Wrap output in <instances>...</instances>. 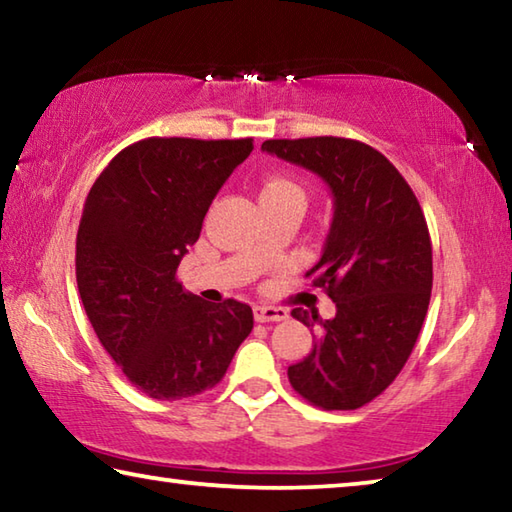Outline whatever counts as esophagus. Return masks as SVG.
Instances as JSON below:
<instances>
[{"instance_id":"obj_1","label":"esophagus","mask_w":512,"mask_h":512,"mask_svg":"<svg viewBox=\"0 0 512 512\" xmlns=\"http://www.w3.org/2000/svg\"><path fill=\"white\" fill-rule=\"evenodd\" d=\"M255 320L257 323H280V320H287L289 318V311L282 309V307H264V305H257L253 309Z\"/></svg>"}]
</instances>
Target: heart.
Listing matches in <instances>:
<instances>
[{
  "label": "heart",
  "mask_w": 512,
  "mask_h": 512,
  "mask_svg": "<svg viewBox=\"0 0 512 512\" xmlns=\"http://www.w3.org/2000/svg\"><path fill=\"white\" fill-rule=\"evenodd\" d=\"M259 203L268 205H300L305 207V189L296 180L284 176V173H271L264 178L262 192H259Z\"/></svg>",
  "instance_id": "heart-1"
}]
</instances>
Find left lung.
<instances>
[{
    "label": "left lung",
    "mask_w": 512,
    "mask_h": 512,
    "mask_svg": "<svg viewBox=\"0 0 512 512\" xmlns=\"http://www.w3.org/2000/svg\"><path fill=\"white\" fill-rule=\"evenodd\" d=\"M262 151L316 173L334 198L323 255L307 275L336 302L300 363L293 391L325 411L375 400L400 375L431 298V239L413 189L384 155L345 137L266 140ZM291 316L314 327L316 316Z\"/></svg>",
    "instance_id": "left-lung-1"
}]
</instances>
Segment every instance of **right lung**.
<instances>
[{
	"label": "right lung",
	"mask_w": 512,
	"mask_h": 512,
	"mask_svg": "<svg viewBox=\"0 0 512 512\" xmlns=\"http://www.w3.org/2000/svg\"><path fill=\"white\" fill-rule=\"evenodd\" d=\"M253 140L149 137L101 171L76 235V284L99 341L137 391H210L253 329L239 300L205 302L176 280L180 259Z\"/></svg>",
	"instance_id": "right-lung-1"
}]
</instances>
